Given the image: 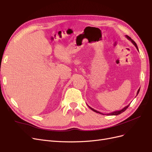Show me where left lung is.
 Segmentation results:
<instances>
[{
    "label": "left lung",
    "instance_id": "8db88e82",
    "mask_svg": "<svg viewBox=\"0 0 152 152\" xmlns=\"http://www.w3.org/2000/svg\"><path fill=\"white\" fill-rule=\"evenodd\" d=\"M126 38L127 39H129V40H131V42L134 45V46L136 47V48L137 49V50H138L139 51V49H138V48H137V44H136V42H134V40H133L131 37H129V36H127V35H126ZM140 89H138V91H137V95L138 94V93H139V92H140ZM129 105H127V106H126V107H124L123 109H122V110H118V111H115V112H112V113H108V114H107L108 115H119V114H121V113H123L124 111H126V109L129 107ZM88 107L93 110V111H94V112H96V113H100V114H102V113L101 112H98V111H97V110H94V109H93V108H91V107H90L89 106H88Z\"/></svg>",
    "mask_w": 152,
    "mask_h": 152
}]
</instances>
